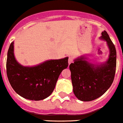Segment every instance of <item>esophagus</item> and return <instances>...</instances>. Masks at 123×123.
Segmentation results:
<instances>
[{"instance_id": "1", "label": "esophagus", "mask_w": 123, "mask_h": 123, "mask_svg": "<svg viewBox=\"0 0 123 123\" xmlns=\"http://www.w3.org/2000/svg\"><path fill=\"white\" fill-rule=\"evenodd\" d=\"M73 58H71V57H69V58H68V64L70 65V64L73 62Z\"/></svg>"}]
</instances>
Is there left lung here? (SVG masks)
<instances>
[{"label":"left lung","instance_id":"8db88e82","mask_svg":"<svg viewBox=\"0 0 123 123\" xmlns=\"http://www.w3.org/2000/svg\"><path fill=\"white\" fill-rule=\"evenodd\" d=\"M100 39L106 41L110 50L108 59L104 63L95 65L81 56L69 65L73 92L81 101L89 102L102 96L113 82L117 67V51L106 31Z\"/></svg>","mask_w":123,"mask_h":123}]
</instances>
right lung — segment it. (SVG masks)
Instances as JSON below:
<instances>
[{"label":"right lung","instance_id":"right-lung-1","mask_svg":"<svg viewBox=\"0 0 123 123\" xmlns=\"http://www.w3.org/2000/svg\"><path fill=\"white\" fill-rule=\"evenodd\" d=\"M13 42L8 49L6 74L11 86L18 95L31 100H41L52 94L58 77L68 66V57L50 60L34 67H24L14 56Z\"/></svg>","mask_w":123,"mask_h":123}]
</instances>
